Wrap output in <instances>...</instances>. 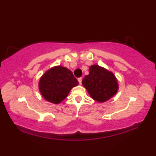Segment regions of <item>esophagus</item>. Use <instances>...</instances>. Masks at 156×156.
<instances>
[{"instance_id":"esophagus-1","label":"esophagus","mask_w":156,"mask_h":156,"mask_svg":"<svg viewBox=\"0 0 156 156\" xmlns=\"http://www.w3.org/2000/svg\"><path fill=\"white\" fill-rule=\"evenodd\" d=\"M78 82H79V83H80V84H82V77H80L78 79Z\"/></svg>"}]
</instances>
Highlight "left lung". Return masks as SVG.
Returning <instances> with one entry per match:
<instances>
[{"mask_svg": "<svg viewBox=\"0 0 156 156\" xmlns=\"http://www.w3.org/2000/svg\"><path fill=\"white\" fill-rule=\"evenodd\" d=\"M82 84L91 98L99 102L111 99L119 88L114 74L97 65L89 67V74L83 79Z\"/></svg>", "mask_w": 156, "mask_h": 156, "instance_id": "8db88e82", "label": "left lung"}]
</instances>
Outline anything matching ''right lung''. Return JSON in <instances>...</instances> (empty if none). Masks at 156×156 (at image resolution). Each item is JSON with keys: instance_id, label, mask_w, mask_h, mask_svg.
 <instances>
[{"instance_id": "obj_1", "label": "right lung", "mask_w": 156, "mask_h": 156, "mask_svg": "<svg viewBox=\"0 0 156 156\" xmlns=\"http://www.w3.org/2000/svg\"><path fill=\"white\" fill-rule=\"evenodd\" d=\"M78 84L77 80L69 69L57 66L44 74L40 80L39 89L47 101L59 104L67 97L72 87Z\"/></svg>"}]
</instances>
